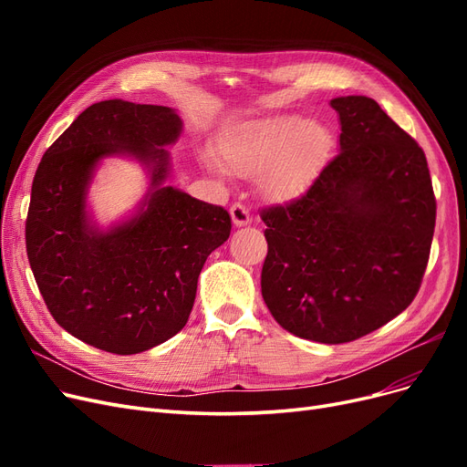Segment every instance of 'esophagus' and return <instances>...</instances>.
Returning <instances> with one entry per match:
<instances>
[{
    "instance_id": "esophagus-1",
    "label": "esophagus",
    "mask_w": 467,
    "mask_h": 467,
    "mask_svg": "<svg viewBox=\"0 0 467 467\" xmlns=\"http://www.w3.org/2000/svg\"><path fill=\"white\" fill-rule=\"evenodd\" d=\"M230 216H232V222H234L235 228H242V225L251 223L249 210H247L242 202H235V204L230 208Z\"/></svg>"
}]
</instances>
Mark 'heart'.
Returning a JSON list of instances; mask_svg holds the SVG:
<instances>
[{
  "label": "heart",
  "mask_w": 467,
  "mask_h": 467,
  "mask_svg": "<svg viewBox=\"0 0 467 467\" xmlns=\"http://www.w3.org/2000/svg\"><path fill=\"white\" fill-rule=\"evenodd\" d=\"M329 150V130L296 115L237 124L218 142L223 169L237 175L265 171L263 189L278 201L300 194L323 167Z\"/></svg>",
  "instance_id": "heart-1"
}]
</instances>
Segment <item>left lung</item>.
Returning <instances> with one entry per match:
<instances>
[{"label":"left lung","instance_id":"1","mask_svg":"<svg viewBox=\"0 0 467 467\" xmlns=\"http://www.w3.org/2000/svg\"><path fill=\"white\" fill-rule=\"evenodd\" d=\"M337 158L300 199L261 212L263 300L280 327L338 345L413 302L436 222L425 151L370 97L331 99Z\"/></svg>","mask_w":467,"mask_h":467}]
</instances>
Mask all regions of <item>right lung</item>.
I'll return each instance as SVG.
<instances>
[{"label":"right lung","mask_w":467,"mask_h":467,"mask_svg":"<svg viewBox=\"0 0 467 467\" xmlns=\"http://www.w3.org/2000/svg\"><path fill=\"white\" fill-rule=\"evenodd\" d=\"M181 132L175 109L109 99L83 110L38 163L26 255L56 323L95 348L138 355L177 335L206 257L230 237L222 206L165 185L167 146ZM115 154L142 164L150 185L132 217L101 229L87 194Z\"/></svg>","instance_id":"right-lung-1"}]
</instances>
